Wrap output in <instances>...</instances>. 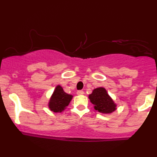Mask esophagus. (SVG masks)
<instances>
[{
  "label": "esophagus",
  "instance_id": "1",
  "mask_svg": "<svg viewBox=\"0 0 157 157\" xmlns=\"http://www.w3.org/2000/svg\"><path fill=\"white\" fill-rule=\"evenodd\" d=\"M77 95H83L84 94V91H77Z\"/></svg>",
  "mask_w": 157,
  "mask_h": 157
}]
</instances>
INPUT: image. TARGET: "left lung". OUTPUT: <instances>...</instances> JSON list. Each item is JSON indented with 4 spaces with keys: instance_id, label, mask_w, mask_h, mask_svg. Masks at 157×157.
Segmentation results:
<instances>
[{
    "instance_id": "8db88e82",
    "label": "left lung",
    "mask_w": 157,
    "mask_h": 157,
    "mask_svg": "<svg viewBox=\"0 0 157 157\" xmlns=\"http://www.w3.org/2000/svg\"><path fill=\"white\" fill-rule=\"evenodd\" d=\"M90 102L98 112L104 114H110L117 110V105L105 88L99 87L94 89L89 95Z\"/></svg>"
}]
</instances>
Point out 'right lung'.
I'll use <instances>...</instances> for the list:
<instances>
[{"label":"right lung","instance_id":"1","mask_svg":"<svg viewBox=\"0 0 157 157\" xmlns=\"http://www.w3.org/2000/svg\"><path fill=\"white\" fill-rule=\"evenodd\" d=\"M72 98V95L65 92L62 86L57 85L50 97L48 107L50 111L53 112L61 113L69 105Z\"/></svg>","mask_w":157,"mask_h":157}]
</instances>
